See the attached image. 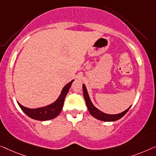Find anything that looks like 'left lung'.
Here are the masks:
<instances>
[{
	"label": "left lung",
	"instance_id": "8db88e82",
	"mask_svg": "<svg viewBox=\"0 0 156 156\" xmlns=\"http://www.w3.org/2000/svg\"><path fill=\"white\" fill-rule=\"evenodd\" d=\"M83 96H84L85 103H86L87 107L88 109V111L90 113V115L94 117L96 119L101 120V121H105V122H114L117 121V120L121 119L122 117L126 115L127 112L129 111V109H130L131 107H129L128 109L122 112V113L117 114V115H109V114H106L102 112L100 110H99L98 108L94 106L93 103H92L90 97L87 93L86 87H85V84H83Z\"/></svg>",
	"mask_w": 156,
	"mask_h": 156
}]
</instances>
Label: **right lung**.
<instances>
[{"label":"right lung","mask_w":156,"mask_h":156,"mask_svg":"<svg viewBox=\"0 0 156 156\" xmlns=\"http://www.w3.org/2000/svg\"><path fill=\"white\" fill-rule=\"evenodd\" d=\"M73 80H71V82L66 85L63 87L62 90H61L60 95L58 96L57 100L55 102L47 105V106L39 107V108L36 109H30L23 106L18 102H17V104H18L22 110L28 117L32 118V119L38 120V121H47V120L54 119V118L56 117L61 113V110H62L65 98L66 96Z\"/></svg>","instance_id":"1"}]
</instances>
